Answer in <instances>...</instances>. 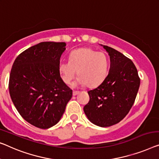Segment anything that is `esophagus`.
<instances>
[{
  "mask_svg": "<svg viewBox=\"0 0 159 159\" xmlns=\"http://www.w3.org/2000/svg\"><path fill=\"white\" fill-rule=\"evenodd\" d=\"M79 93V91H73V96H76L77 94Z\"/></svg>",
  "mask_w": 159,
  "mask_h": 159,
  "instance_id": "1",
  "label": "esophagus"
}]
</instances>
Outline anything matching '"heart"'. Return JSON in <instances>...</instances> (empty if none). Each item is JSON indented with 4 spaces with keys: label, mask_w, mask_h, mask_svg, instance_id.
I'll return each mask as SVG.
<instances>
[{
    "label": "heart",
    "mask_w": 159,
    "mask_h": 159,
    "mask_svg": "<svg viewBox=\"0 0 159 159\" xmlns=\"http://www.w3.org/2000/svg\"><path fill=\"white\" fill-rule=\"evenodd\" d=\"M108 68L109 61L106 53L90 48H82L72 51L68 61H61L58 71L66 84H70L77 73L79 79L75 85L93 88L103 81Z\"/></svg>",
    "instance_id": "obj_1"
}]
</instances>
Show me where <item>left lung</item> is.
Masks as SVG:
<instances>
[{
    "instance_id": "obj_1",
    "label": "left lung",
    "mask_w": 159,
    "mask_h": 159,
    "mask_svg": "<svg viewBox=\"0 0 159 159\" xmlns=\"http://www.w3.org/2000/svg\"><path fill=\"white\" fill-rule=\"evenodd\" d=\"M103 47L110 56V70L98 87L88 92L90 100L84 111L93 124L108 127L129 113L138 93L140 79L131 59L111 47Z\"/></svg>"
}]
</instances>
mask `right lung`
Returning <instances> with one entry per match:
<instances>
[{
  "label": "right lung",
  "instance_id": "obj_1",
  "mask_svg": "<svg viewBox=\"0 0 159 159\" xmlns=\"http://www.w3.org/2000/svg\"><path fill=\"white\" fill-rule=\"evenodd\" d=\"M66 46L64 42H41L22 52L12 66V101L21 116L39 129L56 125L72 97L58 71Z\"/></svg>",
  "mask_w": 159,
  "mask_h": 159
}]
</instances>
